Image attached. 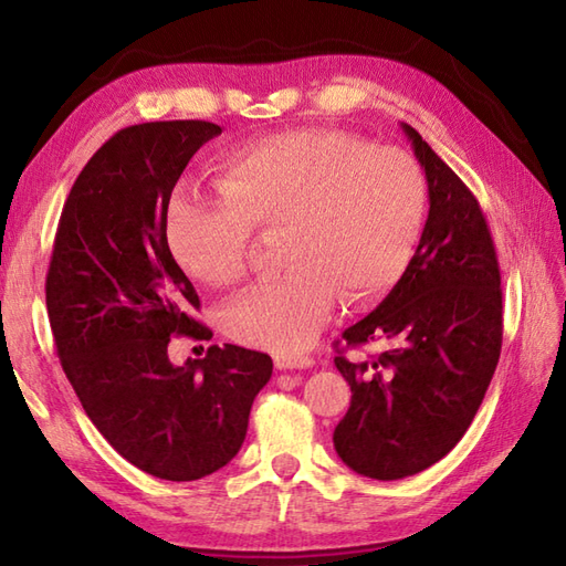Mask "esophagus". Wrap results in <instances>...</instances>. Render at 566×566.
<instances>
[{
  "label": "esophagus",
  "mask_w": 566,
  "mask_h": 566,
  "mask_svg": "<svg viewBox=\"0 0 566 566\" xmlns=\"http://www.w3.org/2000/svg\"><path fill=\"white\" fill-rule=\"evenodd\" d=\"M314 365H316V359L308 355H294V353H276L274 355L276 369H308Z\"/></svg>",
  "instance_id": "esophagus-1"
}]
</instances>
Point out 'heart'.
Returning <instances> with one entry per match:
<instances>
[{
  "instance_id": "b5f03b06",
  "label": "heart",
  "mask_w": 566,
  "mask_h": 566,
  "mask_svg": "<svg viewBox=\"0 0 566 566\" xmlns=\"http://www.w3.org/2000/svg\"><path fill=\"white\" fill-rule=\"evenodd\" d=\"M426 213L413 155L345 130H290L235 150L219 191H177L167 245L191 280L231 286L248 274L252 228L282 231L290 268L235 296L221 323L238 343L294 353L326 326L338 292L355 304L401 280Z\"/></svg>"
}]
</instances>
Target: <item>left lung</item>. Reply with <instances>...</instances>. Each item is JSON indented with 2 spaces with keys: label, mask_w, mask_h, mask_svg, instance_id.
I'll return each instance as SVG.
<instances>
[{
  "label": "left lung",
  "mask_w": 566,
  "mask_h": 566,
  "mask_svg": "<svg viewBox=\"0 0 566 566\" xmlns=\"http://www.w3.org/2000/svg\"><path fill=\"white\" fill-rule=\"evenodd\" d=\"M428 179V221L401 280L343 333L350 347L384 340L375 359L335 357L353 401L333 444L353 472L391 482L423 472L462 440L503 338L501 272L472 191L416 128L401 124Z\"/></svg>",
  "instance_id": "obj_1"
}]
</instances>
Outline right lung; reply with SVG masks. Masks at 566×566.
<instances>
[{
  "label": "right lung",
  "mask_w": 566,
  "mask_h": 566,
  "mask_svg": "<svg viewBox=\"0 0 566 566\" xmlns=\"http://www.w3.org/2000/svg\"><path fill=\"white\" fill-rule=\"evenodd\" d=\"M209 122H150L118 130L92 155L60 213L45 304L60 365L112 448L167 482L226 467L248 432L272 357L211 345L177 367L175 335L211 340L191 311L195 284L167 245V207Z\"/></svg>",
  "instance_id": "add662e5"
}]
</instances>
